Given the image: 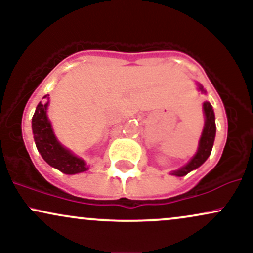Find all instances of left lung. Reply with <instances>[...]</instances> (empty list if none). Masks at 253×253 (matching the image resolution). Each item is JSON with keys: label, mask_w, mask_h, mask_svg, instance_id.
I'll return each mask as SVG.
<instances>
[{"label": "left lung", "mask_w": 253, "mask_h": 253, "mask_svg": "<svg viewBox=\"0 0 253 253\" xmlns=\"http://www.w3.org/2000/svg\"><path fill=\"white\" fill-rule=\"evenodd\" d=\"M200 90L203 92L205 90L201 85H200ZM203 110H205L206 115V123H205V128H203L201 139H200L199 144V150H197L196 155L193 157V159L188 163L187 165L181 168V169L172 171V175L175 176H185L187 173H189L190 171L197 169L200 165H202L207 161V158L210 157L211 149H213L214 144V138H215V117H214L213 108H211V104L206 101L203 103Z\"/></svg>", "instance_id": "1"}]
</instances>
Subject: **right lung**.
I'll return each instance as SVG.
<instances>
[{"instance_id": "right-lung-1", "label": "right lung", "mask_w": 253, "mask_h": 253, "mask_svg": "<svg viewBox=\"0 0 253 253\" xmlns=\"http://www.w3.org/2000/svg\"><path fill=\"white\" fill-rule=\"evenodd\" d=\"M48 100V95L45 96ZM47 103L40 102L37 106L32 119V129H33L34 141L40 155L47 164L56 168L66 175L83 172L88 170V167L81 158L74 156L70 151L64 149L53 134L51 124L46 115Z\"/></svg>"}]
</instances>
